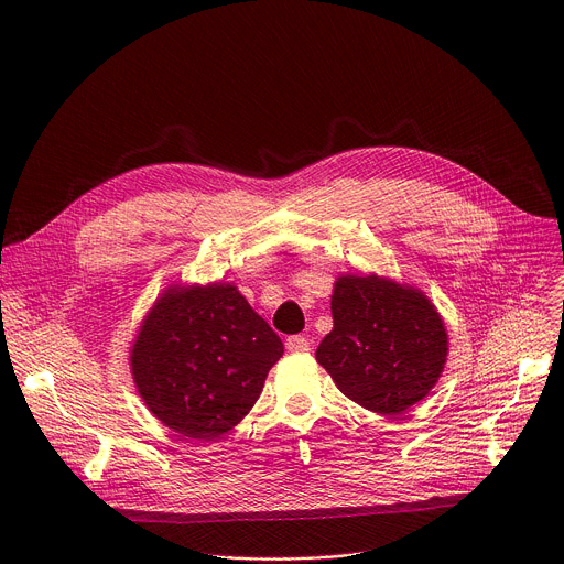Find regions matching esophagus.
<instances>
[{
	"instance_id": "34e87169",
	"label": "esophagus",
	"mask_w": 564,
	"mask_h": 564,
	"mask_svg": "<svg viewBox=\"0 0 564 564\" xmlns=\"http://www.w3.org/2000/svg\"><path fill=\"white\" fill-rule=\"evenodd\" d=\"M285 348L290 352H305V350H310V341L303 335H292L285 339Z\"/></svg>"
}]
</instances>
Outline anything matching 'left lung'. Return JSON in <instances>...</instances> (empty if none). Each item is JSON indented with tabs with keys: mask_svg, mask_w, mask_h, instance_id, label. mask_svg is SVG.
Here are the masks:
<instances>
[{
	"mask_svg": "<svg viewBox=\"0 0 564 564\" xmlns=\"http://www.w3.org/2000/svg\"><path fill=\"white\" fill-rule=\"evenodd\" d=\"M335 328L316 361L359 406L399 415L440 379L448 339L435 305L413 288L379 276H341L333 294Z\"/></svg>",
	"mask_w": 564,
	"mask_h": 564,
	"instance_id": "8db88e82",
	"label": "left lung"
}]
</instances>
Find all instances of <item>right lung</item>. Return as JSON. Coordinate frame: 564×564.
<instances>
[{
	"mask_svg": "<svg viewBox=\"0 0 564 564\" xmlns=\"http://www.w3.org/2000/svg\"><path fill=\"white\" fill-rule=\"evenodd\" d=\"M283 355L279 335L234 285L172 288L135 337L131 370L149 411L183 437L214 440L243 420Z\"/></svg>",
	"mask_w": 564,
	"mask_h": 564,
	"instance_id": "add662e5",
	"label": "right lung"
}]
</instances>
